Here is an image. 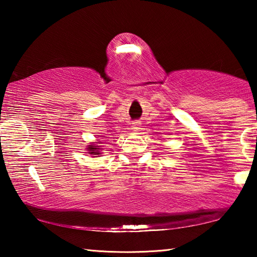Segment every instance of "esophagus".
<instances>
[{
    "label": "esophagus",
    "mask_w": 257,
    "mask_h": 257,
    "mask_svg": "<svg viewBox=\"0 0 257 257\" xmlns=\"http://www.w3.org/2000/svg\"><path fill=\"white\" fill-rule=\"evenodd\" d=\"M133 129L135 130V132H137V130H139L141 129V122H139V121H133Z\"/></svg>",
    "instance_id": "obj_1"
}]
</instances>
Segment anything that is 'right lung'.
Masks as SVG:
<instances>
[{"label": "right lung", "instance_id": "right-lung-1", "mask_svg": "<svg viewBox=\"0 0 257 257\" xmlns=\"http://www.w3.org/2000/svg\"><path fill=\"white\" fill-rule=\"evenodd\" d=\"M97 147H98V146L89 145V149H88V151H90V152H89V154H94V155H97V154H99V152H97V151H98Z\"/></svg>", "mask_w": 257, "mask_h": 257}]
</instances>
